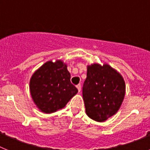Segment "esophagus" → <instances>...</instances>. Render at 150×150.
<instances>
[{"instance_id": "esophagus-1", "label": "esophagus", "mask_w": 150, "mask_h": 150, "mask_svg": "<svg viewBox=\"0 0 150 150\" xmlns=\"http://www.w3.org/2000/svg\"><path fill=\"white\" fill-rule=\"evenodd\" d=\"M76 88H77L78 91H79H79H81V85H80V84L76 85Z\"/></svg>"}]
</instances>
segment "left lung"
I'll return each instance as SVG.
<instances>
[{"label":"left lung","mask_w":150,"mask_h":150,"mask_svg":"<svg viewBox=\"0 0 150 150\" xmlns=\"http://www.w3.org/2000/svg\"><path fill=\"white\" fill-rule=\"evenodd\" d=\"M125 93V84L120 73L108 64H93L87 67L83 87L86 112L91 120L104 122L116 113Z\"/></svg>","instance_id":"obj_1"}]
</instances>
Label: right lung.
Masks as SVG:
<instances>
[{
  "label": "right lung",
  "mask_w": 150,
  "mask_h": 150,
  "mask_svg": "<svg viewBox=\"0 0 150 150\" xmlns=\"http://www.w3.org/2000/svg\"><path fill=\"white\" fill-rule=\"evenodd\" d=\"M30 91L33 100L45 113L62 109L78 92L71 83V74L62 61L47 62L32 75Z\"/></svg>",
  "instance_id": "obj_1"
}]
</instances>
